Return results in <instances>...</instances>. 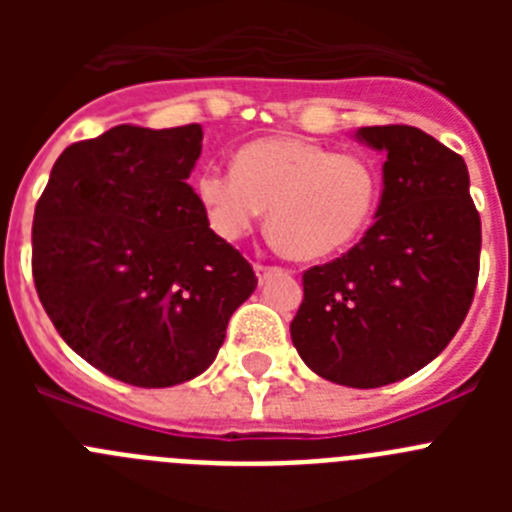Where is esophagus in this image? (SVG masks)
<instances>
[{"label": "esophagus", "mask_w": 512, "mask_h": 512, "mask_svg": "<svg viewBox=\"0 0 512 512\" xmlns=\"http://www.w3.org/2000/svg\"><path fill=\"white\" fill-rule=\"evenodd\" d=\"M253 271H256V277H259V282H264L269 274H274V271H282L279 266H266V264H253Z\"/></svg>", "instance_id": "34e87169"}]
</instances>
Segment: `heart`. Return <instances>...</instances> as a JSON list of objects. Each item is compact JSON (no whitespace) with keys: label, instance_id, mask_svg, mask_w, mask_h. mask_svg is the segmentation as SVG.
<instances>
[{"label":"heart","instance_id":"1","mask_svg":"<svg viewBox=\"0 0 512 512\" xmlns=\"http://www.w3.org/2000/svg\"><path fill=\"white\" fill-rule=\"evenodd\" d=\"M379 194L372 158L297 135L253 140L238 148L233 171L207 166L197 176V197L220 238L238 241L269 210L271 241L295 261L346 251L372 225Z\"/></svg>","mask_w":512,"mask_h":512}]
</instances>
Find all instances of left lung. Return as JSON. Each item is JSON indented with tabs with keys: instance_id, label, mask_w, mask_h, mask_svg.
Returning <instances> with one entry per match:
<instances>
[{
	"instance_id": "8db88e82",
	"label": "left lung",
	"mask_w": 512,
	"mask_h": 512,
	"mask_svg": "<svg viewBox=\"0 0 512 512\" xmlns=\"http://www.w3.org/2000/svg\"><path fill=\"white\" fill-rule=\"evenodd\" d=\"M387 156L377 223L341 259L302 274L289 325L297 354L328 382L372 390L431 364L467 318L482 225L464 158L410 125L359 128Z\"/></svg>"
}]
</instances>
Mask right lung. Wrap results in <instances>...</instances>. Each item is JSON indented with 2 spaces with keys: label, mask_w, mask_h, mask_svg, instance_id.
Returning a JSON list of instances; mask_svg holds the SVG:
<instances>
[{
  "label": "right lung",
  "mask_w": 512,
  "mask_h": 512,
  "mask_svg": "<svg viewBox=\"0 0 512 512\" xmlns=\"http://www.w3.org/2000/svg\"><path fill=\"white\" fill-rule=\"evenodd\" d=\"M200 153V125H117L66 148L35 205L48 318L81 359L133 387L205 372L259 284L187 184Z\"/></svg>",
  "instance_id": "1"
}]
</instances>
